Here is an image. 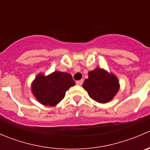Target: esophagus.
I'll use <instances>...</instances> for the list:
<instances>
[{"mask_svg":"<svg viewBox=\"0 0 150 150\" xmlns=\"http://www.w3.org/2000/svg\"><path fill=\"white\" fill-rule=\"evenodd\" d=\"M83 80H80V81H76V84L78 85V86H81V85L83 84Z\"/></svg>","mask_w":150,"mask_h":150,"instance_id":"esophagus-1","label":"esophagus"}]
</instances>
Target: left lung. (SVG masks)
<instances>
[{"instance_id":"1","label":"left lung","mask_w":150,"mask_h":150,"mask_svg":"<svg viewBox=\"0 0 150 150\" xmlns=\"http://www.w3.org/2000/svg\"><path fill=\"white\" fill-rule=\"evenodd\" d=\"M83 87L89 96L99 103H107L113 99L120 88L118 79L112 73L101 68L88 72Z\"/></svg>"}]
</instances>
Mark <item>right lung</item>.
<instances>
[{
    "instance_id": "obj_1",
    "label": "right lung",
    "mask_w": 150,
    "mask_h": 150,
    "mask_svg": "<svg viewBox=\"0 0 150 150\" xmlns=\"http://www.w3.org/2000/svg\"><path fill=\"white\" fill-rule=\"evenodd\" d=\"M75 85L70 74L55 71L47 76L38 74L32 83V91L40 104L54 107L64 99L67 91Z\"/></svg>"
}]
</instances>
